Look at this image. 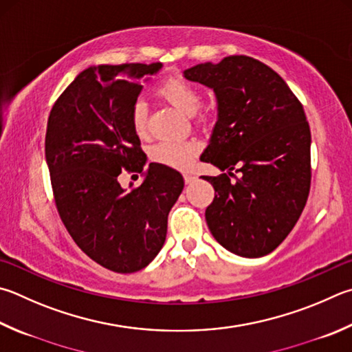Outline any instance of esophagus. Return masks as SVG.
<instances>
[{
  "instance_id": "34e87169",
  "label": "esophagus",
  "mask_w": 352,
  "mask_h": 352,
  "mask_svg": "<svg viewBox=\"0 0 352 352\" xmlns=\"http://www.w3.org/2000/svg\"><path fill=\"white\" fill-rule=\"evenodd\" d=\"M183 178H184V183H186V184L192 183V182L195 180V177H194V175H190V174H184V175H183Z\"/></svg>"
}]
</instances>
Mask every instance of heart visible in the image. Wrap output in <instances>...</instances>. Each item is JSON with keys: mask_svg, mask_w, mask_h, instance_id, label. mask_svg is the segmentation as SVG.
Segmentation results:
<instances>
[{"mask_svg": "<svg viewBox=\"0 0 352 352\" xmlns=\"http://www.w3.org/2000/svg\"><path fill=\"white\" fill-rule=\"evenodd\" d=\"M158 94L162 95L178 109L186 113H195L201 104V91L195 82L182 75H170L158 86ZM148 104L138 98L131 107V123L137 135L143 137L148 132ZM201 118H206V112L200 113ZM200 151V144L194 140L168 138L157 142L151 146L149 157L155 163L164 164L174 169H186Z\"/></svg>", "mask_w": 352, "mask_h": 352, "instance_id": "b5f03b06", "label": "heart"}]
</instances>
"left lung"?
I'll return each instance as SVG.
<instances>
[{
  "label": "left lung",
  "mask_w": 352,
  "mask_h": 352,
  "mask_svg": "<svg viewBox=\"0 0 352 352\" xmlns=\"http://www.w3.org/2000/svg\"><path fill=\"white\" fill-rule=\"evenodd\" d=\"M214 89L219 120L201 162L228 174L203 177L215 197L210 234L240 257L272 252L296 226L311 188V131L303 106L276 70L246 55L184 70Z\"/></svg>",
  "instance_id": "left-lung-1"
}]
</instances>
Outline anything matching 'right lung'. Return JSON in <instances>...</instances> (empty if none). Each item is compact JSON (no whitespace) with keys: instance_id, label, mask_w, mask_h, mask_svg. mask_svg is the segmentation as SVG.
<instances>
[{"instance_id":"obj_1","label":"right lung","mask_w":352,"mask_h":352,"mask_svg":"<svg viewBox=\"0 0 352 352\" xmlns=\"http://www.w3.org/2000/svg\"><path fill=\"white\" fill-rule=\"evenodd\" d=\"M160 69L162 63H124L82 70L47 120L46 162L63 225L87 257L120 274L155 258L184 186L180 172L160 163L149 164L140 186L124 190L118 183L121 169L140 174L146 163L131 107L140 78Z\"/></svg>"}]
</instances>
